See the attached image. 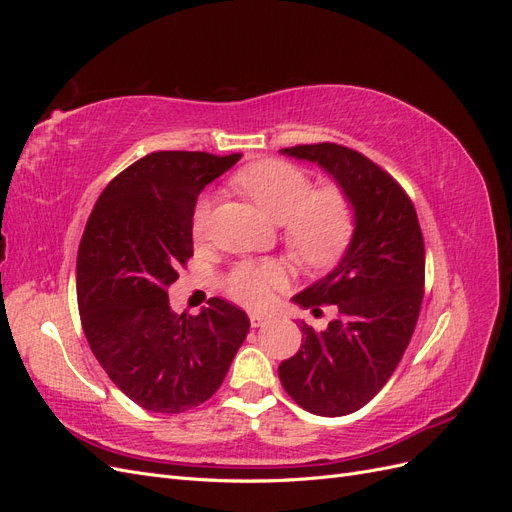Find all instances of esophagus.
<instances>
[{"label":"esophagus","mask_w":512,"mask_h":512,"mask_svg":"<svg viewBox=\"0 0 512 512\" xmlns=\"http://www.w3.org/2000/svg\"><path fill=\"white\" fill-rule=\"evenodd\" d=\"M269 314H260V312H250V324L256 329V327H262V324L269 322Z\"/></svg>","instance_id":"esophagus-1"}]
</instances>
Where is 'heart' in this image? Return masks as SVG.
<instances>
[{
    "mask_svg": "<svg viewBox=\"0 0 512 512\" xmlns=\"http://www.w3.org/2000/svg\"><path fill=\"white\" fill-rule=\"evenodd\" d=\"M237 188L250 196L271 220L282 222L290 252L307 265H324L344 252L354 230L350 198L337 185L312 190L305 170L284 160H258L235 175ZM211 200L198 198L192 211V230L200 237L207 228ZM284 269L273 260H241L226 275L224 286L232 299L262 305L273 288L282 286Z\"/></svg>",
    "mask_w": 512,
    "mask_h": 512,
    "instance_id": "b5f03b06",
    "label": "heart"
}]
</instances>
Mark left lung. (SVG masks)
<instances>
[{"label": "left lung", "mask_w": 512, "mask_h": 512, "mask_svg": "<svg viewBox=\"0 0 512 512\" xmlns=\"http://www.w3.org/2000/svg\"><path fill=\"white\" fill-rule=\"evenodd\" d=\"M284 156L316 162L354 209L352 241L339 265L299 292L301 307L335 305L324 331L301 322L299 352L280 380L301 408L344 416L389 382L414 333L425 286V243L410 196L363 153L335 143L297 145Z\"/></svg>", "instance_id": "obj_1"}]
</instances>
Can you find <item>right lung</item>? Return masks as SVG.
<instances>
[{
  "instance_id": "add662e5",
  "label": "right lung",
  "mask_w": 512,
  "mask_h": 512,
  "mask_svg": "<svg viewBox=\"0 0 512 512\" xmlns=\"http://www.w3.org/2000/svg\"><path fill=\"white\" fill-rule=\"evenodd\" d=\"M241 158L153 151L106 185L76 258V299L98 363L149 412L192 410L220 389L250 318L220 297L175 314L168 286L194 254L192 211L205 185Z\"/></svg>"
}]
</instances>
